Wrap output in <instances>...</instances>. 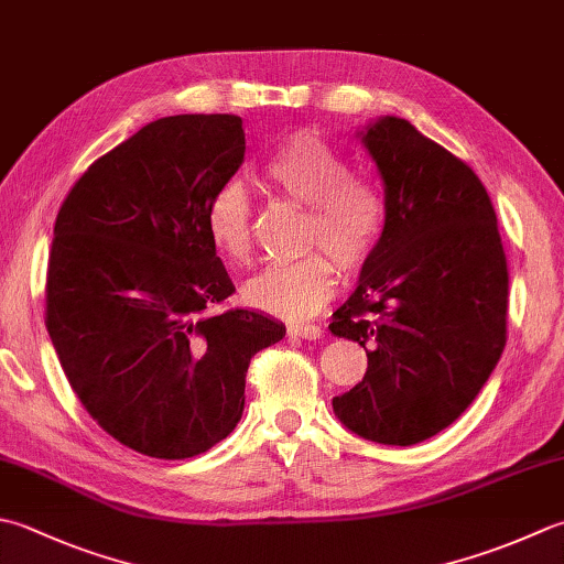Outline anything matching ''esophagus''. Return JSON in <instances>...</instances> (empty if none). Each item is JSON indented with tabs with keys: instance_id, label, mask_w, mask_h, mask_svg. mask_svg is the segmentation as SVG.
<instances>
[{
	"instance_id": "esophagus-1",
	"label": "esophagus",
	"mask_w": 564,
	"mask_h": 564,
	"mask_svg": "<svg viewBox=\"0 0 564 564\" xmlns=\"http://www.w3.org/2000/svg\"><path fill=\"white\" fill-rule=\"evenodd\" d=\"M289 335L301 337V339H319V337H323V327H317V325H291Z\"/></svg>"
}]
</instances>
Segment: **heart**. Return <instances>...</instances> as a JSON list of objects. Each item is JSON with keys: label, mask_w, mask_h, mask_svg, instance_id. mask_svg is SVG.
Instances as JSON below:
<instances>
[{"label": "heart", "mask_w": 564, "mask_h": 564, "mask_svg": "<svg viewBox=\"0 0 564 564\" xmlns=\"http://www.w3.org/2000/svg\"><path fill=\"white\" fill-rule=\"evenodd\" d=\"M347 159L311 131H297L271 153L269 181L301 205H311L305 245L325 247L341 271H357L371 257L383 227V205L369 183L349 175ZM209 241L229 261L251 253V197L239 181L225 183L205 213ZM337 289L333 259L313 251L273 263L245 283V303L257 311L303 319L315 315Z\"/></svg>", "instance_id": "obj_1"}]
</instances>
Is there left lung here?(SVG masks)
Here are the masks:
<instances>
[{
	"label": "left lung",
	"instance_id": "left-lung-1",
	"mask_svg": "<svg viewBox=\"0 0 564 564\" xmlns=\"http://www.w3.org/2000/svg\"><path fill=\"white\" fill-rule=\"evenodd\" d=\"M357 137L386 217L329 325L369 359L333 408L355 435L408 447L455 423L499 364L509 269L487 187L465 161L401 117L371 119Z\"/></svg>",
	"mask_w": 564,
	"mask_h": 564
}]
</instances>
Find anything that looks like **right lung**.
<instances>
[{
  "mask_svg": "<svg viewBox=\"0 0 564 564\" xmlns=\"http://www.w3.org/2000/svg\"><path fill=\"white\" fill-rule=\"evenodd\" d=\"M245 151L241 117L156 119L97 159L55 217V355L99 427L147 457H195L225 440L245 413L251 357L285 335L259 311L207 313L235 283L205 213Z\"/></svg>",
  "mask_w": 564,
  "mask_h": 564,
  "instance_id": "add662e5",
  "label": "right lung"
}]
</instances>
